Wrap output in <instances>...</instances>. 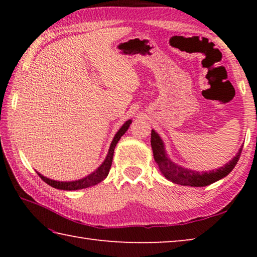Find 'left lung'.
<instances>
[{"instance_id": "obj_1", "label": "left lung", "mask_w": 257, "mask_h": 257, "mask_svg": "<svg viewBox=\"0 0 257 257\" xmlns=\"http://www.w3.org/2000/svg\"><path fill=\"white\" fill-rule=\"evenodd\" d=\"M151 145L153 150V155L155 162L158 163L161 172L163 176L175 184H179L182 186H190V187H205L213 184L217 180L222 179L225 176H228L232 169L236 167L239 158H240L242 146L238 151L237 155L227 163L224 167H221L216 170H212L208 172H197L190 169L182 168L180 165L176 164L175 162L168 158V154L165 153L163 141L161 139L158 133L155 130H152L151 134Z\"/></svg>"}]
</instances>
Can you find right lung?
Wrapping results in <instances>:
<instances>
[{
	"instance_id": "obj_1",
	"label": "right lung",
	"mask_w": 257,
	"mask_h": 257,
	"mask_svg": "<svg viewBox=\"0 0 257 257\" xmlns=\"http://www.w3.org/2000/svg\"><path fill=\"white\" fill-rule=\"evenodd\" d=\"M130 123H132V120H128L125 121L123 123L122 127H121L118 133L115 134L114 138H113V141L110 145V150H108V153L106 155L105 160H104V162L99 165V167L95 170L94 172L90 173L85 178H82V179L79 180H75V181H56V180H52L49 179V178H46L44 176H42L41 173H38V176L41 177V179L43 181H45L47 185H50L53 187V188L56 189H62V190H77V189H84V188H88L90 186H94V185H97L98 182L103 181L108 175V171H110L111 169V165H112V160H113V153H114V149L116 144H118V142L120 141L121 136H123L124 133L127 132Z\"/></svg>"
}]
</instances>
